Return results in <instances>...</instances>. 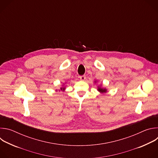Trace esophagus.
I'll use <instances>...</instances> for the list:
<instances>
[{
    "label": "esophagus",
    "mask_w": 158,
    "mask_h": 158,
    "mask_svg": "<svg viewBox=\"0 0 158 158\" xmlns=\"http://www.w3.org/2000/svg\"><path fill=\"white\" fill-rule=\"evenodd\" d=\"M79 78L81 81H84L86 79V77L85 76H79Z\"/></svg>",
    "instance_id": "obj_1"
}]
</instances>
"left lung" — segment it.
Masks as SVG:
<instances>
[{
  "label": "left lung",
  "mask_w": 158,
  "mask_h": 158,
  "mask_svg": "<svg viewBox=\"0 0 158 158\" xmlns=\"http://www.w3.org/2000/svg\"><path fill=\"white\" fill-rule=\"evenodd\" d=\"M98 91H99L101 93H106L107 92V89L106 88H102L101 86H98Z\"/></svg>",
  "instance_id": "obj_1"
}]
</instances>
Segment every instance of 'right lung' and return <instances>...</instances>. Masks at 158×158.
Wrapping results in <instances>:
<instances>
[{
	"label": "right lung",
	"instance_id": "1",
	"mask_svg": "<svg viewBox=\"0 0 158 158\" xmlns=\"http://www.w3.org/2000/svg\"><path fill=\"white\" fill-rule=\"evenodd\" d=\"M64 89H65V87H61V88H60V90H63V91H64Z\"/></svg>",
	"mask_w": 158,
	"mask_h": 158
}]
</instances>
